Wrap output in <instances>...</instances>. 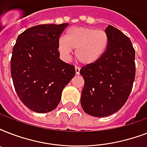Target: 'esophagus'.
I'll return each instance as SVG.
<instances>
[{"label": "esophagus", "instance_id": "1", "mask_svg": "<svg viewBox=\"0 0 147 147\" xmlns=\"http://www.w3.org/2000/svg\"><path fill=\"white\" fill-rule=\"evenodd\" d=\"M75 69H76V73L77 76H78V75H80V67L78 66H76L75 67Z\"/></svg>", "mask_w": 147, "mask_h": 147}]
</instances>
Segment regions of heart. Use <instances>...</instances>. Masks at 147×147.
Returning <instances> with one entry per match:
<instances>
[{"instance_id":"heart-1","label":"heart","mask_w":147,"mask_h":147,"mask_svg":"<svg viewBox=\"0 0 147 147\" xmlns=\"http://www.w3.org/2000/svg\"><path fill=\"white\" fill-rule=\"evenodd\" d=\"M109 46V36L105 30L88 27H71L65 38L59 40V50L65 58H69L71 49H76V59L85 65L98 62Z\"/></svg>"}]
</instances>
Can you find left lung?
Instances as JSON below:
<instances>
[{"label": "left lung", "instance_id": "1", "mask_svg": "<svg viewBox=\"0 0 147 147\" xmlns=\"http://www.w3.org/2000/svg\"><path fill=\"white\" fill-rule=\"evenodd\" d=\"M109 46L98 62L80 70L85 80L81 105L86 114L98 117L118 111L128 99L134 82L135 49L129 38L108 25Z\"/></svg>", "mask_w": 147, "mask_h": 147}]
</instances>
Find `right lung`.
<instances>
[{
    "mask_svg": "<svg viewBox=\"0 0 147 147\" xmlns=\"http://www.w3.org/2000/svg\"><path fill=\"white\" fill-rule=\"evenodd\" d=\"M69 24H42L20 33L13 48L10 71L17 95L26 107L47 113L57 107L63 88L76 75L59 59L60 35Z\"/></svg>",
    "mask_w": 147,
    "mask_h": 147,
    "instance_id": "1",
    "label": "right lung"
}]
</instances>
